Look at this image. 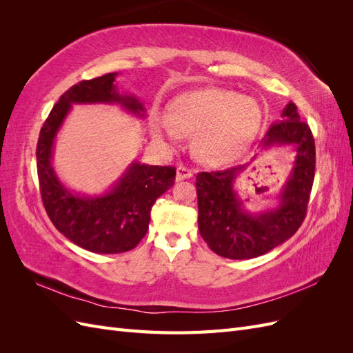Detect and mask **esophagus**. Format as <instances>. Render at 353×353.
<instances>
[{
	"label": "esophagus",
	"instance_id": "esophagus-1",
	"mask_svg": "<svg viewBox=\"0 0 353 353\" xmlns=\"http://www.w3.org/2000/svg\"><path fill=\"white\" fill-rule=\"evenodd\" d=\"M193 172H194V170H191V169H188V168H185V166H183V165H179V166L176 168V181L188 179V178L193 176Z\"/></svg>",
	"mask_w": 353,
	"mask_h": 353
}]
</instances>
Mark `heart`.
Listing matches in <instances>:
<instances>
[{
    "label": "heart",
    "mask_w": 353,
    "mask_h": 353,
    "mask_svg": "<svg viewBox=\"0 0 353 353\" xmlns=\"http://www.w3.org/2000/svg\"><path fill=\"white\" fill-rule=\"evenodd\" d=\"M262 113L258 103L240 94L208 88L181 94L170 104V113L159 114L153 132L172 144L185 134L196 135V153L210 163L236 157L258 132Z\"/></svg>",
    "instance_id": "1"
}]
</instances>
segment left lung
<instances>
[{"instance_id":"1","label":"left lung","mask_w":353,"mask_h":353,"mask_svg":"<svg viewBox=\"0 0 353 353\" xmlns=\"http://www.w3.org/2000/svg\"><path fill=\"white\" fill-rule=\"evenodd\" d=\"M281 117L283 121L272 123L262 140L263 147L276 144L296 148L293 170L275 209L258 215L243 209L234 181L244 166L196 176L200 236L222 258H258L290 239L306 216L315 176V141L294 103L285 105Z\"/></svg>"}]
</instances>
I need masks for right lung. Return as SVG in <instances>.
<instances>
[{"mask_svg":"<svg viewBox=\"0 0 353 353\" xmlns=\"http://www.w3.org/2000/svg\"><path fill=\"white\" fill-rule=\"evenodd\" d=\"M116 77L108 73L70 87L51 109L37 144L41 199L52 225L79 248L104 254L132 250L143 240L154 201L174 185L176 175L174 166L134 162L110 191L97 197L73 194L59 181L51 166L52 145L72 104L117 103L144 116L143 103L117 92Z\"/></svg>","mask_w":353,"mask_h":353,"instance_id":"add662e5","label":"right lung"}]
</instances>
